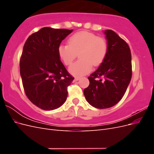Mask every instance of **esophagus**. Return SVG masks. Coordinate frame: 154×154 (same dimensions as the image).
I'll return each mask as SVG.
<instances>
[{
  "instance_id": "34e87169",
  "label": "esophagus",
  "mask_w": 154,
  "mask_h": 154,
  "mask_svg": "<svg viewBox=\"0 0 154 154\" xmlns=\"http://www.w3.org/2000/svg\"><path fill=\"white\" fill-rule=\"evenodd\" d=\"M79 80H80V77H75V78H74V82H76V81H78Z\"/></svg>"
}]
</instances>
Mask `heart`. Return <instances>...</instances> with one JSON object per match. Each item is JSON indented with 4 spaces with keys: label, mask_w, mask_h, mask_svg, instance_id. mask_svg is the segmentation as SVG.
Masks as SVG:
<instances>
[{
    "label": "heart",
    "mask_w": 154,
    "mask_h": 154,
    "mask_svg": "<svg viewBox=\"0 0 154 154\" xmlns=\"http://www.w3.org/2000/svg\"><path fill=\"white\" fill-rule=\"evenodd\" d=\"M69 44H60L58 54L60 60L68 66L77 57L80 59L69 66V72L74 76H82L89 72L94 66L104 61L108 53V44L105 38L88 31H80L72 35Z\"/></svg>",
    "instance_id": "heart-1"
}]
</instances>
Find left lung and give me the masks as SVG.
<instances>
[{
    "mask_svg": "<svg viewBox=\"0 0 154 154\" xmlns=\"http://www.w3.org/2000/svg\"><path fill=\"white\" fill-rule=\"evenodd\" d=\"M104 32L108 53L99 68L88 77L90 84L83 91L88 103L100 109L110 108L122 99L132 72L131 52L127 43L112 30Z\"/></svg>",
    "mask_w": 154,
    "mask_h": 154,
    "instance_id": "1",
    "label": "left lung"
}]
</instances>
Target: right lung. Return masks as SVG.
Returning <instances> with one entry per match:
<instances>
[{
	"instance_id": "right-lung-1",
	"label": "right lung",
	"mask_w": 154,
	"mask_h": 154,
	"mask_svg": "<svg viewBox=\"0 0 154 154\" xmlns=\"http://www.w3.org/2000/svg\"><path fill=\"white\" fill-rule=\"evenodd\" d=\"M72 31L43 27L24 44L20 60L23 87L28 99L41 109H56L67 100L74 78L60 60L58 48Z\"/></svg>"
}]
</instances>
